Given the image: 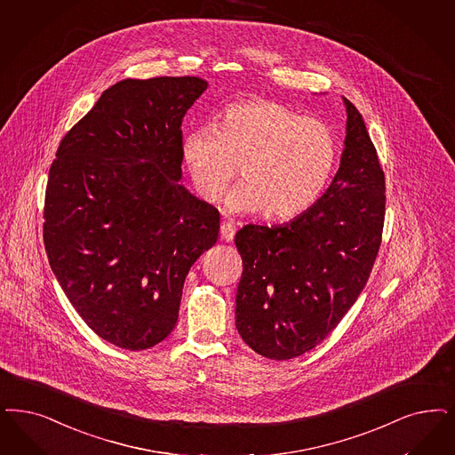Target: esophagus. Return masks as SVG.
I'll use <instances>...</instances> for the list:
<instances>
[{
  "label": "esophagus",
  "instance_id": "obj_1",
  "mask_svg": "<svg viewBox=\"0 0 455 455\" xmlns=\"http://www.w3.org/2000/svg\"><path fill=\"white\" fill-rule=\"evenodd\" d=\"M220 234H221V238L225 242H232L234 236H235V227L232 223H228V221H223L221 227H220Z\"/></svg>",
  "mask_w": 455,
  "mask_h": 455
}]
</instances>
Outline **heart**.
<instances>
[{"mask_svg":"<svg viewBox=\"0 0 455 455\" xmlns=\"http://www.w3.org/2000/svg\"><path fill=\"white\" fill-rule=\"evenodd\" d=\"M338 153L330 124L274 100L235 104L213 131H195L181 142L183 163L204 202L217 204L240 168L243 183L225 198V212H264L268 220L307 212L328 188Z\"/></svg>","mask_w":455,"mask_h":455,"instance_id":"1","label":"heart"}]
</instances>
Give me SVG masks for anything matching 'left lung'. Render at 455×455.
Segmentation results:
<instances>
[{"label":"left lung","instance_id":"8db88e82","mask_svg":"<svg viewBox=\"0 0 455 455\" xmlns=\"http://www.w3.org/2000/svg\"><path fill=\"white\" fill-rule=\"evenodd\" d=\"M346 106L345 149L330 188L296 219L245 225L235 326L270 360L311 351L343 319L370 277L385 220V174L358 109Z\"/></svg>","mask_w":455,"mask_h":455}]
</instances>
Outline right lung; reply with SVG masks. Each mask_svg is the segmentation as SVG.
<instances>
[{"label":"right lung","instance_id":"add662e5","mask_svg":"<svg viewBox=\"0 0 455 455\" xmlns=\"http://www.w3.org/2000/svg\"><path fill=\"white\" fill-rule=\"evenodd\" d=\"M198 77L125 79L63 138L48 172V262L85 324L141 351L178 321L189 268L217 243L220 213L181 180V123Z\"/></svg>","mask_w":455,"mask_h":455}]
</instances>
